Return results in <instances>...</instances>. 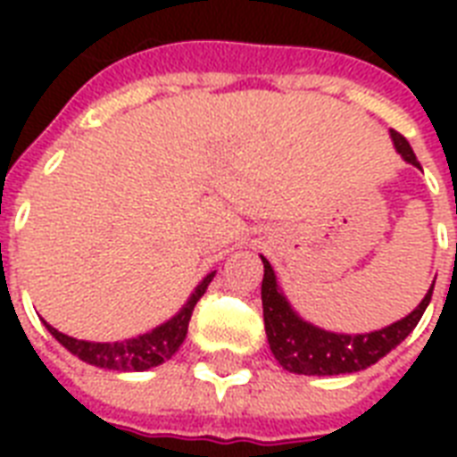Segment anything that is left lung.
Here are the masks:
<instances>
[{"label": "left lung", "mask_w": 457, "mask_h": 457, "mask_svg": "<svg viewBox=\"0 0 457 457\" xmlns=\"http://www.w3.org/2000/svg\"><path fill=\"white\" fill-rule=\"evenodd\" d=\"M391 139L396 152L403 156V161L420 168L418 158L412 154L411 145L403 135L391 130ZM263 261V287H261V299H263V320L268 344L275 355V361L289 372L296 375H348V372H361V370L375 365L379 358L396 348L408 334L418 327L422 312L432 301L434 285L425 294V299L405 318L396 320L394 325H386L382 329L365 334H339L327 332L322 327L312 325L294 311L292 303L287 301L275 278L272 265L268 258Z\"/></svg>", "instance_id": "left-lung-1"}]
</instances>
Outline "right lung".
Masks as SVG:
<instances>
[{"mask_svg": "<svg viewBox=\"0 0 457 457\" xmlns=\"http://www.w3.org/2000/svg\"><path fill=\"white\" fill-rule=\"evenodd\" d=\"M213 278L215 272H208L206 278L196 285V289L189 294L187 303L170 320H165L163 325L154 327L152 332L139 334V337H132V339L106 341V344H102V341L75 339V337L59 332L56 327H52L45 320L42 322H45L49 334L59 341L61 346L68 348L71 353L78 355L87 365H96V368L104 370H118V372H145V370H152L161 365V362L170 361L172 355L178 353V348L182 346V341L187 337V327H189V320H192L194 305L206 294Z\"/></svg>", "mask_w": 457, "mask_h": 457, "instance_id": "obj_1", "label": "right lung"}]
</instances>
